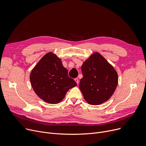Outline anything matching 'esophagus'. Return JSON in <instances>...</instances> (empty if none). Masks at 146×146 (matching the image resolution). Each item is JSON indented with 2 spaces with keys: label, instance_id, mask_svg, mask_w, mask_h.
<instances>
[{
  "label": "esophagus",
  "instance_id": "esophagus-1",
  "mask_svg": "<svg viewBox=\"0 0 146 146\" xmlns=\"http://www.w3.org/2000/svg\"><path fill=\"white\" fill-rule=\"evenodd\" d=\"M74 80H75V82H76V83L78 84V83H79V80H78V78H76L74 79Z\"/></svg>",
  "mask_w": 146,
  "mask_h": 146
}]
</instances>
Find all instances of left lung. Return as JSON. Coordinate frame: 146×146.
Returning <instances> with one entry per match:
<instances>
[{
    "instance_id": "obj_1",
    "label": "left lung",
    "mask_w": 146,
    "mask_h": 146,
    "mask_svg": "<svg viewBox=\"0 0 146 146\" xmlns=\"http://www.w3.org/2000/svg\"><path fill=\"white\" fill-rule=\"evenodd\" d=\"M83 78L79 88L84 98L91 105H100L108 101L117 85V74L99 53L96 52L82 66Z\"/></svg>"
}]
</instances>
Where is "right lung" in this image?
<instances>
[{
	"label": "right lung",
	"mask_w": 146,
	"mask_h": 146,
	"mask_svg": "<svg viewBox=\"0 0 146 146\" xmlns=\"http://www.w3.org/2000/svg\"><path fill=\"white\" fill-rule=\"evenodd\" d=\"M36 94L45 102L52 104L60 102L69 89L77 86L68 76L61 59L49 52L38 62L30 76Z\"/></svg>",
	"instance_id": "1"
}]
</instances>
